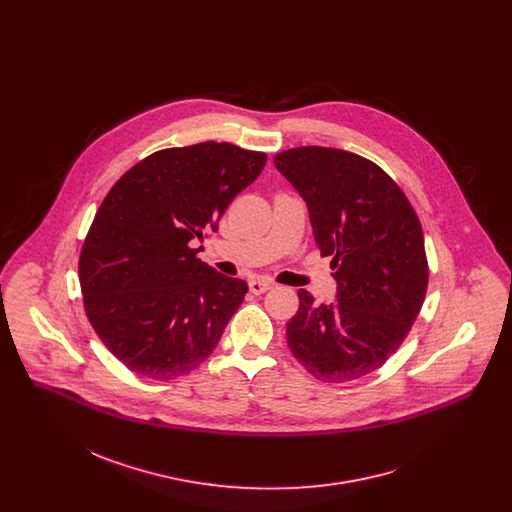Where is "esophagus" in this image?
<instances>
[{
    "label": "esophagus",
    "mask_w": 512,
    "mask_h": 512,
    "mask_svg": "<svg viewBox=\"0 0 512 512\" xmlns=\"http://www.w3.org/2000/svg\"><path fill=\"white\" fill-rule=\"evenodd\" d=\"M272 286H274V284H272L270 280H267V278H255V280L249 282V290L255 293V295L267 292Z\"/></svg>",
    "instance_id": "obj_1"
}]
</instances>
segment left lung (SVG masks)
Listing matches in <instances>:
<instances>
[{"label":"left lung","mask_w":512,"mask_h":512,"mask_svg":"<svg viewBox=\"0 0 512 512\" xmlns=\"http://www.w3.org/2000/svg\"><path fill=\"white\" fill-rule=\"evenodd\" d=\"M274 165L307 201L338 282L334 305L297 292L286 340L318 380H357L390 359L422 309L430 268L420 219L390 174L357 153L293 147L276 153Z\"/></svg>","instance_id":"1"}]
</instances>
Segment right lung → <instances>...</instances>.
Masks as SVG:
<instances>
[{
	"mask_svg": "<svg viewBox=\"0 0 512 512\" xmlns=\"http://www.w3.org/2000/svg\"><path fill=\"white\" fill-rule=\"evenodd\" d=\"M265 163L267 153L228 142L169 147L101 201L80 251V290L99 340L132 372L172 380L217 347L247 284L203 263L194 242L217 232Z\"/></svg>",
	"mask_w": 512,
	"mask_h": 512,
	"instance_id": "1",
	"label": "right lung"
}]
</instances>
